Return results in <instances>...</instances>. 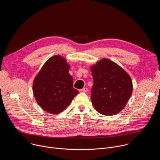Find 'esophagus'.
<instances>
[{"label": "esophagus", "mask_w": 160, "mask_h": 160, "mask_svg": "<svg viewBox=\"0 0 160 160\" xmlns=\"http://www.w3.org/2000/svg\"><path fill=\"white\" fill-rule=\"evenodd\" d=\"M80 91V92H87V91H88V88L85 87V88H83L82 89H81Z\"/></svg>", "instance_id": "obj_1"}]
</instances>
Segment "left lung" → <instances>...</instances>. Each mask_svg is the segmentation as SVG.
<instances>
[{
  "label": "left lung",
  "mask_w": 160,
  "mask_h": 160,
  "mask_svg": "<svg viewBox=\"0 0 160 160\" xmlns=\"http://www.w3.org/2000/svg\"><path fill=\"white\" fill-rule=\"evenodd\" d=\"M94 85L91 101L103 115L120 112L128 102L133 90L130 75L115 62L104 58L91 66Z\"/></svg>",
  "instance_id": "8db88e82"
}]
</instances>
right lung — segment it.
<instances>
[{"instance_id":"1","label":"right lung","mask_w":160,"mask_h":160,"mask_svg":"<svg viewBox=\"0 0 160 160\" xmlns=\"http://www.w3.org/2000/svg\"><path fill=\"white\" fill-rule=\"evenodd\" d=\"M70 65L55 55L45 62L35 78L33 93L38 105L48 112L59 114L72 102L78 91L73 88Z\"/></svg>"}]
</instances>
